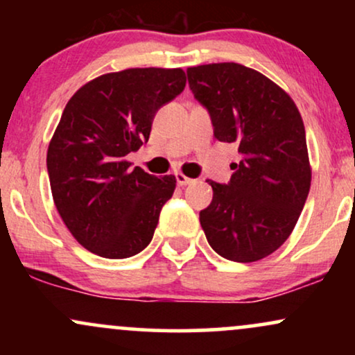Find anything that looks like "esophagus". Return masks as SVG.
Returning <instances> with one entry per match:
<instances>
[{
  "instance_id": "esophagus-1",
  "label": "esophagus",
  "mask_w": 355,
  "mask_h": 355,
  "mask_svg": "<svg viewBox=\"0 0 355 355\" xmlns=\"http://www.w3.org/2000/svg\"><path fill=\"white\" fill-rule=\"evenodd\" d=\"M175 178H177V185H180V187H185V185H190V183H193V180H191V178H189V177H185V175L183 173H175Z\"/></svg>"
}]
</instances>
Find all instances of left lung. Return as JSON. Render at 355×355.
<instances>
[{"mask_svg":"<svg viewBox=\"0 0 355 355\" xmlns=\"http://www.w3.org/2000/svg\"><path fill=\"white\" fill-rule=\"evenodd\" d=\"M187 76L215 138L242 155L227 185L209 180L214 198L200 225L223 259L257 262L288 239L311 190L302 116L279 85L243 64H200Z\"/></svg>","mask_w":355,"mask_h":355,"instance_id":"8db88e82","label":"left lung"}]
</instances>
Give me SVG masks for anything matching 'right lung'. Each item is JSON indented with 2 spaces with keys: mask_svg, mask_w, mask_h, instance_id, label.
Wrapping results in <instances>:
<instances>
[{
  "mask_svg": "<svg viewBox=\"0 0 355 355\" xmlns=\"http://www.w3.org/2000/svg\"><path fill=\"white\" fill-rule=\"evenodd\" d=\"M185 83L182 68H130L88 81L64 107L48 177L61 220L87 250L126 259L152 242L177 180L130 168L125 157L148 141L155 113Z\"/></svg>",
  "mask_w": 355,
  "mask_h": 355,
  "instance_id": "add662e5",
  "label": "right lung"
}]
</instances>
